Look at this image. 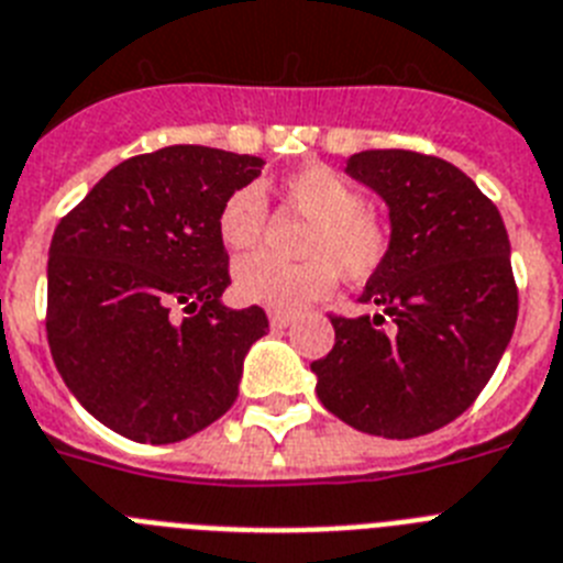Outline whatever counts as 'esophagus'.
Listing matches in <instances>:
<instances>
[{
    "instance_id": "34e87169",
    "label": "esophagus",
    "mask_w": 563,
    "mask_h": 563,
    "mask_svg": "<svg viewBox=\"0 0 563 563\" xmlns=\"http://www.w3.org/2000/svg\"><path fill=\"white\" fill-rule=\"evenodd\" d=\"M291 314H283V311H272V314H268V323H272V329L274 332H280V329H286V325L291 323Z\"/></svg>"
}]
</instances>
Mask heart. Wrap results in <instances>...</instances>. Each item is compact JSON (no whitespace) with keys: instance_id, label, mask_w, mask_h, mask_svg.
<instances>
[{"instance_id":"obj_1","label":"heart","mask_w":563,"mask_h":563,"mask_svg":"<svg viewBox=\"0 0 563 563\" xmlns=\"http://www.w3.org/2000/svg\"><path fill=\"white\" fill-rule=\"evenodd\" d=\"M289 209L309 220L300 243L303 263H280L268 254L240 260L234 289L240 300L272 311H300L323 300L338 277L363 283L384 266L389 225L363 206L361 188L332 165L311 163L283 179ZM268 223L266 197L257 186L231 191L217 214V231L229 252H252L263 243Z\"/></svg>"}]
</instances>
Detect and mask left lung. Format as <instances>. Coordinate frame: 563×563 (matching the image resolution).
I'll return each mask as SVG.
<instances>
[{
	"mask_svg": "<svg viewBox=\"0 0 563 563\" xmlns=\"http://www.w3.org/2000/svg\"><path fill=\"white\" fill-rule=\"evenodd\" d=\"M346 174L389 206V254L361 295L384 311L332 314V352L311 363L318 398L361 432L418 438L470 409L512 338L507 229L495 202L441 157L361 151Z\"/></svg>",
	"mask_w": 563,
	"mask_h": 563,
	"instance_id": "left-lung-1",
	"label": "left lung"
}]
</instances>
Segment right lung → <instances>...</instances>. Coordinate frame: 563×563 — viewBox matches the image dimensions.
Instances as JSON below:
<instances>
[{"instance_id": "right-lung-1", "label": "right lung", "mask_w": 563, "mask_h": 563, "mask_svg": "<svg viewBox=\"0 0 563 563\" xmlns=\"http://www.w3.org/2000/svg\"><path fill=\"white\" fill-rule=\"evenodd\" d=\"M263 159L168 145L99 179L48 252V346L65 386L136 443L191 438L238 400L243 357L268 332L260 306L229 309L217 214Z\"/></svg>"}]
</instances>
